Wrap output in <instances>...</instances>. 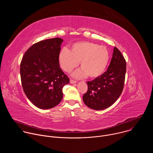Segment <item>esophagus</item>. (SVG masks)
<instances>
[{"mask_svg":"<svg viewBox=\"0 0 153 153\" xmlns=\"http://www.w3.org/2000/svg\"><path fill=\"white\" fill-rule=\"evenodd\" d=\"M70 82V83H71V84H73V83H77V82H76V80H72V79H71Z\"/></svg>","mask_w":153,"mask_h":153,"instance_id":"1","label":"esophagus"}]
</instances>
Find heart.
<instances>
[{"label": "heart", "instance_id": "heart-1", "mask_svg": "<svg viewBox=\"0 0 153 153\" xmlns=\"http://www.w3.org/2000/svg\"><path fill=\"white\" fill-rule=\"evenodd\" d=\"M109 59L110 54L105 47L86 41L73 43L70 51L63 48L58 55L61 68L68 73L74 69L80 61L81 69L73 74L74 77H100L105 71Z\"/></svg>", "mask_w": 153, "mask_h": 153}]
</instances>
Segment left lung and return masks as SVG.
<instances>
[{"label": "left lung", "instance_id": "left-lung-1", "mask_svg": "<svg viewBox=\"0 0 153 153\" xmlns=\"http://www.w3.org/2000/svg\"><path fill=\"white\" fill-rule=\"evenodd\" d=\"M126 61L120 51L114 48L107 71L94 80L87 82L88 91L83 96L84 103L94 110L111 106L120 96L125 82Z\"/></svg>", "mask_w": 153, "mask_h": 153}]
</instances>
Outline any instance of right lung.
I'll return each instance as SVG.
<instances>
[{
    "instance_id": "1",
    "label": "right lung",
    "mask_w": 153,
    "mask_h": 153,
    "mask_svg": "<svg viewBox=\"0 0 153 153\" xmlns=\"http://www.w3.org/2000/svg\"><path fill=\"white\" fill-rule=\"evenodd\" d=\"M63 41L59 37L40 41L25 52L21 61L24 91L33 104L42 110L57 105L63 98V86L70 82L58 60Z\"/></svg>"
}]
</instances>
